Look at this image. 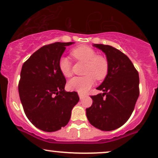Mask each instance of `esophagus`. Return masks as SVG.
<instances>
[{
  "instance_id": "34e87169",
  "label": "esophagus",
  "mask_w": 158,
  "mask_h": 158,
  "mask_svg": "<svg viewBox=\"0 0 158 158\" xmlns=\"http://www.w3.org/2000/svg\"><path fill=\"white\" fill-rule=\"evenodd\" d=\"M78 95H79L80 99H81V100H83V99H84V98L86 97V95H85V94H81V93H78Z\"/></svg>"
}]
</instances>
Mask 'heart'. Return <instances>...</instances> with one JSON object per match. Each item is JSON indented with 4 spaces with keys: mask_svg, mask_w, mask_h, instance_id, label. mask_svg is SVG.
Wrapping results in <instances>:
<instances>
[{
    "mask_svg": "<svg viewBox=\"0 0 158 158\" xmlns=\"http://www.w3.org/2000/svg\"><path fill=\"white\" fill-rule=\"evenodd\" d=\"M71 55L75 60L85 63L84 75L83 77H75L69 81L70 90L80 93H85L94 85V78L98 81L104 79L109 71V61L103 55L86 46H81L72 50ZM59 69L65 77L72 75V63L66 57H61L59 60Z\"/></svg>",
    "mask_w": 158,
    "mask_h": 158,
    "instance_id": "b5f03b06",
    "label": "heart"
}]
</instances>
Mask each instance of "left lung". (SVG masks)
I'll return each instance as SVG.
<instances>
[{
  "label": "left lung",
  "mask_w": 158,
  "mask_h": 158,
  "mask_svg": "<svg viewBox=\"0 0 158 158\" xmlns=\"http://www.w3.org/2000/svg\"><path fill=\"white\" fill-rule=\"evenodd\" d=\"M105 53L109 71L97 87L103 93L91 96L92 105L87 108L89 123L102 131H112L130 118L139 97V75L131 61L120 50L109 45L93 44Z\"/></svg>",
  "instance_id": "obj_1"
}]
</instances>
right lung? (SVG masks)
Here are the masks:
<instances>
[{"label":"right lung","mask_w":158,"mask_h":158,"mask_svg":"<svg viewBox=\"0 0 158 158\" xmlns=\"http://www.w3.org/2000/svg\"><path fill=\"white\" fill-rule=\"evenodd\" d=\"M73 42H56L42 46L24 63L18 92L27 118L40 130L52 132L64 127L79 101L76 92H66V78L59 60Z\"/></svg>","instance_id":"obj_1"}]
</instances>
